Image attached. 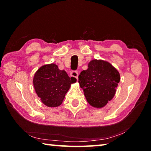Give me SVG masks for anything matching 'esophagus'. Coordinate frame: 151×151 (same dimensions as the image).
I'll use <instances>...</instances> for the list:
<instances>
[{"label": "esophagus", "instance_id": "esophagus-1", "mask_svg": "<svg viewBox=\"0 0 151 151\" xmlns=\"http://www.w3.org/2000/svg\"><path fill=\"white\" fill-rule=\"evenodd\" d=\"M70 76H73V77H75V78L78 79V73L77 71H76V70H72V71L70 72Z\"/></svg>", "mask_w": 151, "mask_h": 151}]
</instances>
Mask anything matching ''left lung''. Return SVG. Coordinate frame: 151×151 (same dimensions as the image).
Instances as JSON below:
<instances>
[{
    "label": "left lung",
    "instance_id": "left-lung-1",
    "mask_svg": "<svg viewBox=\"0 0 151 151\" xmlns=\"http://www.w3.org/2000/svg\"><path fill=\"white\" fill-rule=\"evenodd\" d=\"M120 81L117 70L110 63L93 60L88 68L78 76L80 86L83 89L88 103L95 108H102L111 101Z\"/></svg>",
    "mask_w": 151,
    "mask_h": 151
}]
</instances>
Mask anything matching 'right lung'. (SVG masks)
<instances>
[{
  "instance_id": "1",
  "label": "right lung",
  "mask_w": 151,
  "mask_h": 151,
  "mask_svg": "<svg viewBox=\"0 0 151 151\" xmlns=\"http://www.w3.org/2000/svg\"><path fill=\"white\" fill-rule=\"evenodd\" d=\"M76 82L69 77L64 70H60L56 64L41 67L36 73L33 84L36 93L45 105L56 107L62 103L70 84Z\"/></svg>"
}]
</instances>
